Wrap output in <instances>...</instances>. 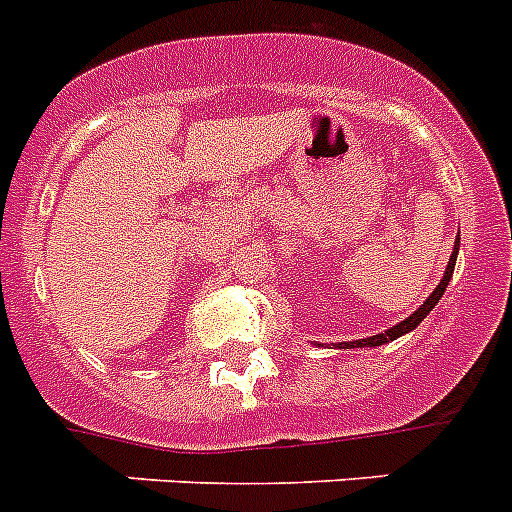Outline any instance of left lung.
Returning <instances> with one entry per match:
<instances>
[{"instance_id":"obj_1","label":"left lung","mask_w":512,"mask_h":512,"mask_svg":"<svg viewBox=\"0 0 512 512\" xmlns=\"http://www.w3.org/2000/svg\"><path fill=\"white\" fill-rule=\"evenodd\" d=\"M456 257H459V237H456V242H453V252H451V260H448L446 265V273H443L441 283L433 288V293H430L428 299L422 301V306L417 311H412L410 317L402 319L399 324H394V327H389V330L379 332V335H371V337H363V340H353V342H332L335 348H342V350H350V348H379V345H386V342L397 340V337L407 335V332H412L417 327V324L422 322V319L428 317L430 311L438 306V301H441V296L446 293L448 283H451L453 278V268H456Z\"/></svg>"}]
</instances>
